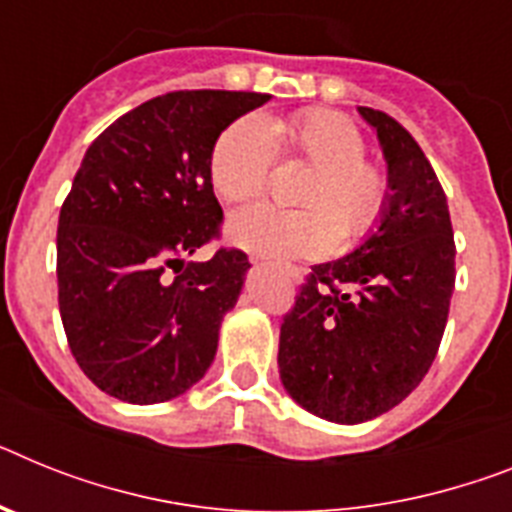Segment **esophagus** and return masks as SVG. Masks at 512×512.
Masks as SVG:
<instances>
[{
	"label": "esophagus",
	"instance_id": "34e87169",
	"mask_svg": "<svg viewBox=\"0 0 512 512\" xmlns=\"http://www.w3.org/2000/svg\"><path fill=\"white\" fill-rule=\"evenodd\" d=\"M283 273H286V276H289L294 283L302 281V270L294 268V265H286V268H283Z\"/></svg>",
	"mask_w": 512,
	"mask_h": 512
}]
</instances>
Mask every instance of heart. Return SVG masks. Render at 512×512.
I'll return each instance as SVG.
<instances>
[{
	"label": "heart",
	"mask_w": 512,
	"mask_h": 512,
	"mask_svg": "<svg viewBox=\"0 0 512 512\" xmlns=\"http://www.w3.org/2000/svg\"><path fill=\"white\" fill-rule=\"evenodd\" d=\"M286 156L312 166L296 203L283 210L255 203L234 210L226 234L234 244L273 257H317L333 244L364 242L390 203V176L364 158L367 140L346 114L307 109L286 122L247 114L221 132L210 153V182L223 200L255 197L276 163L275 140Z\"/></svg>",
	"instance_id": "obj_1"
}]
</instances>
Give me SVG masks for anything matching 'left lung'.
Returning <instances> with one entry per match:
<instances>
[{
    "instance_id": "1",
    "label": "left lung",
    "mask_w": 512,
    "mask_h": 512,
    "mask_svg": "<svg viewBox=\"0 0 512 512\" xmlns=\"http://www.w3.org/2000/svg\"><path fill=\"white\" fill-rule=\"evenodd\" d=\"M359 114L388 161V210L351 255L312 268L278 343L286 393L336 424L369 422L422 382L455 286L448 197L432 163L385 111Z\"/></svg>"
}]
</instances>
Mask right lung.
Returning <instances> with one entry per match:
<instances>
[{"label":"right lung","instance_id":"1","mask_svg":"<svg viewBox=\"0 0 512 512\" xmlns=\"http://www.w3.org/2000/svg\"><path fill=\"white\" fill-rule=\"evenodd\" d=\"M270 96L174 90L93 140L59 213V315L85 375L127 403L171 401L203 380L249 260L218 249L223 210L210 182L218 135ZM175 270V278L165 276Z\"/></svg>","mask_w":512,"mask_h":512}]
</instances>
